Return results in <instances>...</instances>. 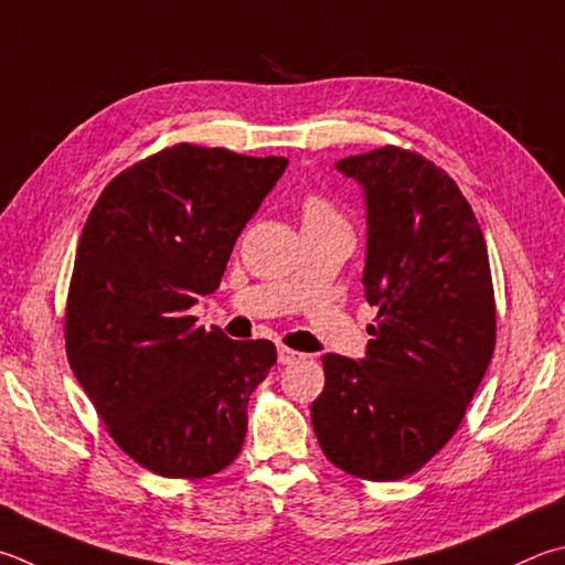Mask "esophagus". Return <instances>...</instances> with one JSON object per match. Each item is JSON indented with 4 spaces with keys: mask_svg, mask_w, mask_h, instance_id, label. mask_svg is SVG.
<instances>
[{
    "mask_svg": "<svg viewBox=\"0 0 565 565\" xmlns=\"http://www.w3.org/2000/svg\"><path fill=\"white\" fill-rule=\"evenodd\" d=\"M301 358H306V355L299 351H291V348H286V345H279V363L281 365H294L296 361H301Z\"/></svg>",
    "mask_w": 565,
    "mask_h": 565,
    "instance_id": "1",
    "label": "esophagus"
}]
</instances>
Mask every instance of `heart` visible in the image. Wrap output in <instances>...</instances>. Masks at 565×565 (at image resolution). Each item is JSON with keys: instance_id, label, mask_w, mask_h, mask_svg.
<instances>
[{"instance_id": "b5f03b06", "label": "heart", "mask_w": 565, "mask_h": 565, "mask_svg": "<svg viewBox=\"0 0 565 565\" xmlns=\"http://www.w3.org/2000/svg\"><path fill=\"white\" fill-rule=\"evenodd\" d=\"M301 212H303V220H316V217H328V214H335L331 204H328L321 194H313V192H309L303 198Z\"/></svg>"}]
</instances>
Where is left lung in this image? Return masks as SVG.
Listing matches in <instances>:
<instances>
[{
  "label": "left lung",
  "instance_id": "obj_1",
  "mask_svg": "<svg viewBox=\"0 0 565 565\" xmlns=\"http://www.w3.org/2000/svg\"><path fill=\"white\" fill-rule=\"evenodd\" d=\"M365 188V299L377 309L361 363L323 355L311 423L331 465L397 481L443 449L497 343L487 242L457 182L415 150L335 162Z\"/></svg>",
  "mask_w": 565,
  "mask_h": 565
}]
</instances>
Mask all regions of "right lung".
Listing matches in <instances>:
<instances>
[{"instance_id":"add662e5","label":"right lung","mask_w":565,"mask_h":565,"mask_svg":"<svg viewBox=\"0 0 565 565\" xmlns=\"http://www.w3.org/2000/svg\"><path fill=\"white\" fill-rule=\"evenodd\" d=\"M284 170L286 158L178 142L113 178L81 232L68 365L113 443L160 477L204 479L242 452L276 348L207 331L190 306L217 289Z\"/></svg>"}]
</instances>
